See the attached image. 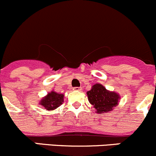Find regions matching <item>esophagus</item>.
<instances>
[{
	"mask_svg": "<svg viewBox=\"0 0 156 156\" xmlns=\"http://www.w3.org/2000/svg\"><path fill=\"white\" fill-rule=\"evenodd\" d=\"M82 89H83V88H82V87H74V88H73V90H74V91H79V92L82 91Z\"/></svg>",
	"mask_w": 156,
	"mask_h": 156,
	"instance_id": "34e87169",
	"label": "esophagus"
}]
</instances>
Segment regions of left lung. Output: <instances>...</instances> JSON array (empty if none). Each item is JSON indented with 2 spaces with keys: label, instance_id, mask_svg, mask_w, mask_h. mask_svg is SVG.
<instances>
[{
  "label": "left lung",
  "instance_id": "8db88e82",
  "mask_svg": "<svg viewBox=\"0 0 156 156\" xmlns=\"http://www.w3.org/2000/svg\"><path fill=\"white\" fill-rule=\"evenodd\" d=\"M86 94L89 103L93 105L95 113L98 115L112 112L118 105L121 98L118 92L108 90L100 83L93 85Z\"/></svg>",
  "mask_w": 156,
  "mask_h": 156
}]
</instances>
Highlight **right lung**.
Instances as JSON below:
<instances>
[{"instance_id": "obj_1", "label": "right lung", "mask_w": 156, "mask_h": 156, "mask_svg": "<svg viewBox=\"0 0 156 156\" xmlns=\"http://www.w3.org/2000/svg\"><path fill=\"white\" fill-rule=\"evenodd\" d=\"M64 94H60L52 90L51 92H48L44 97H43L39 101L38 104L44 108V110L51 112L63 104L64 99Z\"/></svg>"}]
</instances>
